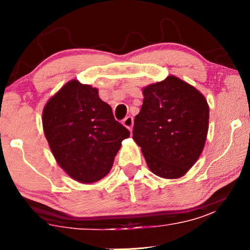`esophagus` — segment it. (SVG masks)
Masks as SVG:
<instances>
[{
    "label": "esophagus",
    "instance_id": "obj_1",
    "mask_svg": "<svg viewBox=\"0 0 250 250\" xmlns=\"http://www.w3.org/2000/svg\"><path fill=\"white\" fill-rule=\"evenodd\" d=\"M123 124H124L125 127H127L129 131H132L133 124H134V121H133L132 116H127V117H126L124 121H123Z\"/></svg>",
    "mask_w": 250,
    "mask_h": 250
}]
</instances>
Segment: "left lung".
Masks as SVG:
<instances>
[{"mask_svg": "<svg viewBox=\"0 0 250 250\" xmlns=\"http://www.w3.org/2000/svg\"><path fill=\"white\" fill-rule=\"evenodd\" d=\"M133 139L151 172L165 179L184 175L199 158L208 131L209 108L204 95L168 76L143 90Z\"/></svg>", "mask_w": 250, "mask_h": 250, "instance_id": "1", "label": "left lung"}]
</instances>
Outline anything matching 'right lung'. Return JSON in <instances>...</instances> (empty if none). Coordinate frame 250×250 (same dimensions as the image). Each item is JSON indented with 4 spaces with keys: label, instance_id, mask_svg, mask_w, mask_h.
<instances>
[{
    "label": "right lung",
    "instance_id": "1",
    "mask_svg": "<svg viewBox=\"0 0 250 250\" xmlns=\"http://www.w3.org/2000/svg\"><path fill=\"white\" fill-rule=\"evenodd\" d=\"M44 134L54 158L82 183L97 182L111 169L129 131L99 98L97 88L70 81L43 110Z\"/></svg>",
    "mask_w": 250,
    "mask_h": 250
}]
</instances>
